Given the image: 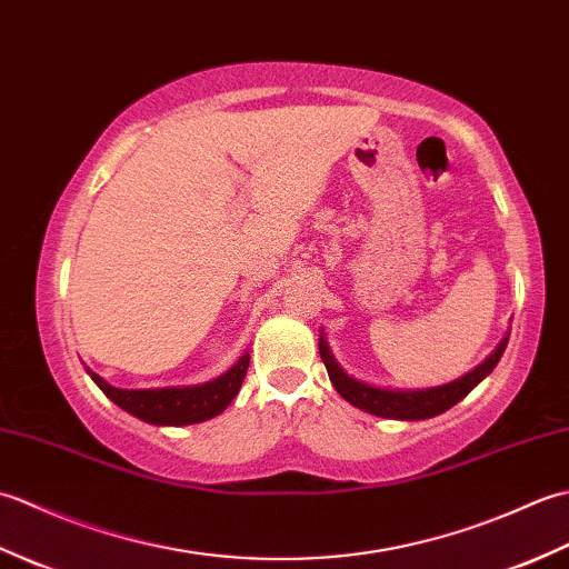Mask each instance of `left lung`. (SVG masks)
Wrapping results in <instances>:
<instances>
[{"mask_svg":"<svg viewBox=\"0 0 569 569\" xmlns=\"http://www.w3.org/2000/svg\"><path fill=\"white\" fill-rule=\"evenodd\" d=\"M506 345H509V335L503 337L501 345L481 361L479 367L471 369L465 377L450 381L445 386H435V389H418V391H401V389H379L367 381H359L337 365L332 357L328 340L320 335V359L325 361V369L330 373V381L347 403L357 406L359 410H367L371 416L379 418H393V420H426L445 413L447 408L462 401V398L475 389V386L487 379L499 365Z\"/></svg>","mask_w":569,"mask_h":569,"instance_id":"8db88e82","label":"left lung"}]
</instances>
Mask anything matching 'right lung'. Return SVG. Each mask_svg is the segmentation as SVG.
Segmentation results:
<instances>
[{
	"mask_svg": "<svg viewBox=\"0 0 569 569\" xmlns=\"http://www.w3.org/2000/svg\"><path fill=\"white\" fill-rule=\"evenodd\" d=\"M249 355H241L232 369L222 377L198 386H168V389H117L107 383L100 373L88 369L90 379L100 386L102 393L127 413L137 416L151 426H192L210 420L234 401L247 377Z\"/></svg>",
	"mask_w": 569,
	"mask_h": 569,
	"instance_id": "obj_1",
	"label": "right lung"
}]
</instances>
